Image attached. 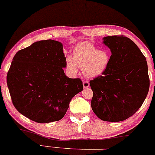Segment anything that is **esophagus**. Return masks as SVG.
Returning a JSON list of instances; mask_svg holds the SVG:
<instances>
[{
    "label": "esophagus",
    "instance_id": "34e87169",
    "mask_svg": "<svg viewBox=\"0 0 155 155\" xmlns=\"http://www.w3.org/2000/svg\"><path fill=\"white\" fill-rule=\"evenodd\" d=\"M83 87L84 88H87L89 87V82L88 81H83Z\"/></svg>",
    "mask_w": 155,
    "mask_h": 155
}]
</instances>
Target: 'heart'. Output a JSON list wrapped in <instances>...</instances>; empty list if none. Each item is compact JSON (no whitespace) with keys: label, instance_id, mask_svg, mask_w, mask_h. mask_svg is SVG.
Listing matches in <instances>:
<instances>
[{"label":"heart","instance_id":"b5f03b06","mask_svg":"<svg viewBox=\"0 0 155 155\" xmlns=\"http://www.w3.org/2000/svg\"><path fill=\"white\" fill-rule=\"evenodd\" d=\"M73 57H67V68L76 71V64L83 69L87 77L94 78L105 71L110 61V56L105 50H98L94 45L89 42H83L76 46Z\"/></svg>","mask_w":155,"mask_h":155}]
</instances>
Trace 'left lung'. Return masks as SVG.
I'll use <instances>...</instances> for the list:
<instances>
[{
  "mask_svg": "<svg viewBox=\"0 0 155 155\" xmlns=\"http://www.w3.org/2000/svg\"><path fill=\"white\" fill-rule=\"evenodd\" d=\"M103 43L112 55L102 76L89 81L93 92L91 106L102 120L123 121L141 107L148 94L146 58L137 45L124 35L105 37Z\"/></svg>",
  "mask_w": 155,
  "mask_h": 155,
  "instance_id": "1",
  "label": "left lung"
}]
</instances>
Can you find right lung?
Returning a JSON list of instances; mask_svg holds the SVG:
<instances>
[{
    "label": "right lung",
    "instance_id": "right-lung-1",
    "mask_svg": "<svg viewBox=\"0 0 155 155\" xmlns=\"http://www.w3.org/2000/svg\"><path fill=\"white\" fill-rule=\"evenodd\" d=\"M63 45L53 40L35 42L13 58L7 85L13 105L21 114L40 124L63 118L71 99L83 90L80 79H70Z\"/></svg>",
    "mask_w": 155,
    "mask_h": 155
}]
</instances>
